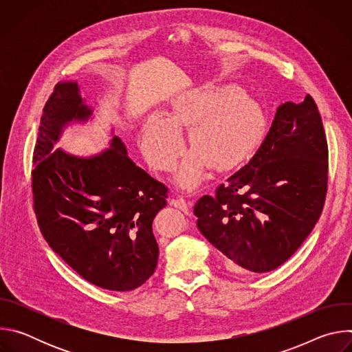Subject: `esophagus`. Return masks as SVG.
<instances>
[{"mask_svg": "<svg viewBox=\"0 0 352 352\" xmlns=\"http://www.w3.org/2000/svg\"><path fill=\"white\" fill-rule=\"evenodd\" d=\"M171 205L179 210H182L184 213H189L190 210V202H186V200L181 196H177L171 200Z\"/></svg>", "mask_w": 352, "mask_h": 352, "instance_id": "esophagus-1", "label": "esophagus"}]
</instances>
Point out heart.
Instances as JSON below:
<instances>
[{"label": "heart", "instance_id": "obj_1", "mask_svg": "<svg viewBox=\"0 0 352 352\" xmlns=\"http://www.w3.org/2000/svg\"><path fill=\"white\" fill-rule=\"evenodd\" d=\"M182 128H190L189 143L195 150L184 160L177 181L195 188L209 163L227 170L252 153L265 133L266 118L255 100L235 86L182 94L168 118L153 114L143 126L140 147L150 166L174 170L185 147Z\"/></svg>", "mask_w": 352, "mask_h": 352}]
</instances>
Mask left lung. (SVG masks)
Returning <instances> with one entry per match:
<instances>
[{"mask_svg":"<svg viewBox=\"0 0 352 352\" xmlns=\"http://www.w3.org/2000/svg\"><path fill=\"white\" fill-rule=\"evenodd\" d=\"M327 159L312 96L281 104L254 157L193 208L199 231L228 269L266 273L294 255L322 214Z\"/></svg>","mask_w":352,"mask_h":352,"instance_id":"1","label":"left lung"}]
</instances>
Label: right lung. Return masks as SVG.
<instances>
[{"mask_svg": "<svg viewBox=\"0 0 352 352\" xmlns=\"http://www.w3.org/2000/svg\"><path fill=\"white\" fill-rule=\"evenodd\" d=\"M78 91L75 82L58 83L43 109L33 150V210L44 239L80 277L132 291L156 270L153 220L167 206L168 188L129 159L118 136L91 159L52 152L68 122L91 114Z\"/></svg>", "mask_w": 352, "mask_h": 352, "instance_id": "obj_1", "label": "right lung"}]
</instances>
